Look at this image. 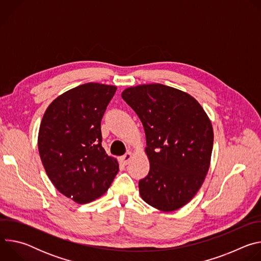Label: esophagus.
Returning a JSON list of instances; mask_svg holds the SVG:
<instances>
[{"mask_svg": "<svg viewBox=\"0 0 261 261\" xmlns=\"http://www.w3.org/2000/svg\"><path fill=\"white\" fill-rule=\"evenodd\" d=\"M131 158H132V153H131V152H129V153L125 154V155L121 158V160H122V162H123L125 165H127V164L130 162Z\"/></svg>", "mask_w": 261, "mask_h": 261, "instance_id": "34e87169", "label": "esophagus"}]
</instances>
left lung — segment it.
<instances>
[{
  "instance_id": "1",
  "label": "left lung",
  "mask_w": 261,
  "mask_h": 261,
  "mask_svg": "<svg viewBox=\"0 0 261 261\" xmlns=\"http://www.w3.org/2000/svg\"><path fill=\"white\" fill-rule=\"evenodd\" d=\"M122 98L140 119L150 171L138 182L141 198L163 212L188 203L207 173L214 133L200 104L189 94L160 85L128 88Z\"/></svg>"
}]
</instances>
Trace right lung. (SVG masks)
<instances>
[{"label":"right lung","mask_w":261,"mask_h":261,"mask_svg":"<svg viewBox=\"0 0 261 261\" xmlns=\"http://www.w3.org/2000/svg\"><path fill=\"white\" fill-rule=\"evenodd\" d=\"M117 88L89 83L55 99L43 116L38 148L55 187L77 203H88L109 188L118 161L102 146L101 120Z\"/></svg>","instance_id":"add662e5"}]
</instances>
